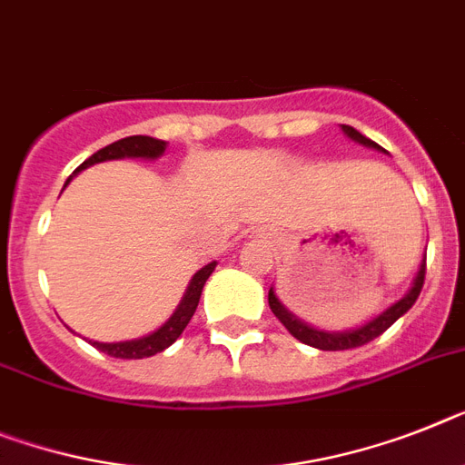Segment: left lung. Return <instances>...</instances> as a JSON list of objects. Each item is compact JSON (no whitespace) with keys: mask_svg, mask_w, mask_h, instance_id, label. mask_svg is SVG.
<instances>
[{"mask_svg":"<svg viewBox=\"0 0 465 465\" xmlns=\"http://www.w3.org/2000/svg\"><path fill=\"white\" fill-rule=\"evenodd\" d=\"M342 132H345L350 139H354V142L364 143V146L381 148L376 142L366 139L364 134H359V132L354 130V127H350V124H342ZM423 281H425V260L419 269V276H416V281H413L411 291H409L407 295L400 300V302H395V305L390 307V310H385L381 317H376L373 322H369L366 326H361V329L347 331V333H326V331L312 329V326H307V323H302L300 319L292 317L291 312L281 305L279 298L274 295V291H269V307H272V312L276 314V319H279V322L286 326L288 333H291L292 338H298L300 342L317 347V350H331V352H335V350H352V347H361V345H366V342H371L373 338H378L381 333H385V331H388L390 326H392V323L401 317V314H407V312L411 310L413 302H416V298L420 295Z\"/></svg>","mask_w":465,"mask_h":465,"instance_id":"8db88e82","label":"left lung"}]
</instances>
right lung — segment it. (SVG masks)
Returning a JSON list of instances; mask_svg holds the SVG:
<instances>
[{
	"label": "right lung",
	"instance_id": "right-lung-1",
	"mask_svg": "<svg viewBox=\"0 0 465 465\" xmlns=\"http://www.w3.org/2000/svg\"><path fill=\"white\" fill-rule=\"evenodd\" d=\"M167 143L163 139H153V136H124L120 142L108 143L106 148H101L94 155H89L80 167H77L75 173L84 170V167L94 165V163H104V160H115V158H158L163 155ZM70 182V179H68ZM65 182V184H68ZM214 272V262L205 264L203 269H198L196 276L191 279L189 288H186L184 300L179 302L177 312H174L170 322H165L160 326L155 333L146 335V338H139V341H127V342H92L96 350L101 352L111 354V357L118 359H143V357H153V354L163 352L165 347L173 345L177 341L182 331L189 326L191 317H193V312L198 307V300H201L203 286H205V281L210 279V274Z\"/></svg>",
	"mask_w": 465,
	"mask_h": 465
}]
</instances>
